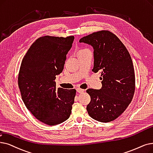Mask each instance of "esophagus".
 <instances>
[{
	"instance_id": "1",
	"label": "esophagus",
	"mask_w": 153,
	"mask_h": 153,
	"mask_svg": "<svg viewBox=\"0 0 153 153\" xmlns=\"http://www.w3.org/2000/svg\"><path fill=\"white\" fill-rule=\"evenodd\" d=\"M76 90H77V92L78 93H82L84 91V89H80V88H77Z\"/></svg>"
}]
</instances>
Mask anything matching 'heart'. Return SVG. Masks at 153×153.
<instances>
[{"instance_id": "heart-1", "label": "heart", "mask_w": 153, "mask_h": 153, "mask_svg": "<svg viewBox=\"0 0 153 153\" xmlns=\"http://www.w3.org/2000/svg\"><path fill=\"white\" fill-rule=\"evenodd\" d=\"M87 51L86 49H82V50H81L80 51H79V52H84V51Z\"/></svg>"}]
</instances>
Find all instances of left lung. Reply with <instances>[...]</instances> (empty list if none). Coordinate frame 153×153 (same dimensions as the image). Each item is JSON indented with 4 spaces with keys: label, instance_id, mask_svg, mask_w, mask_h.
Here are the masks:
<instances>
[{
    "label": "left lung",
    "instance_id": "1",
    "mask_svg": "<svg viewBox=\"0 0 153 153\" xmlns=\"http://www.w3.org/2000/svg\"><path fill=\"white\" fill-rule=\"evenodd\" d=\"M94 49L92 71L100 72L102 88L88 89L89 115L96 121L114 120L128 108L135 91L133 64L128 51L119 39L108 30H101L79 40Z\"/></svg>",
    "mask_w": 153,
    "mask_h": 153
}]
</instances>
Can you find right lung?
<instances>
[{"mask_svg": "<svg viewBox=\"0 0 153 153\" xmlns=\"http://www.w3.org/2000/svg\"><path fill=\"white\" fill-rule=\"evenodd\" d=\"M74 36H43L32 44L20 68L18 85L22 101L38 120L49 126L69 119L76 91L56 88Z\"/></svg>", "mask_w": 153, "mask_h": 153, "instance_id": "1", "label": "right lung"}]
</instances>
